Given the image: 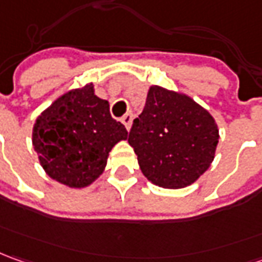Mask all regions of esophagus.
Instances as JSON below:
<instances>
[{"mask_svg": "<svg viewBox=\"0 0 262 262\" xmlns=\"http://www.w3.org/2000/svg\"><path fill=\"white\" fill-rule=\"evenodd\" d=\"M132 122H133V113H132V112H129V113H126L124 116H123L122 123L126 126V129H127V130H130Z\"/></svg>", "mask_w": 262, "mask_h": 262, "instance_id": "esophagus-1", "label": "esophagus"}]
</instances>
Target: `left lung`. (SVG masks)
<instances>
[{"mask_svg": "<svg viewBox=\"0 0 262 262\" xmlns=\"http://www.w3.org/2000/svg\"><path fill=\"white\" fill-rule=\"evenodd\" d=\"M127 140L150 183L183 188L210 167L219 129L212 114L188 95L152 85Z\"/></svg>", "mask_w": 262, "mask_h": 262, "instance_id": "left-lung-1", "label": "left lung"}]
</instances>
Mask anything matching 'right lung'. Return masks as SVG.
Here are the masks:
<instances>
[{
	"instance_id": "add662e5",
	"label": "right lung",
	"mask_w": 262,
	"mask_h": 262,
	"mask_svg": "<svg viewBox=\"0 0 262 262\" xmlns=\"http://www.w3.org/2000/svg\"><path fill=\"white\" fill-rule=\"evenodd\" d=\"M127 130L110 114L94 85L71 90L36 119L33 148L46 174L71 188H84L103 174L108 152Z\"/></svg>"
}]
</instances>
